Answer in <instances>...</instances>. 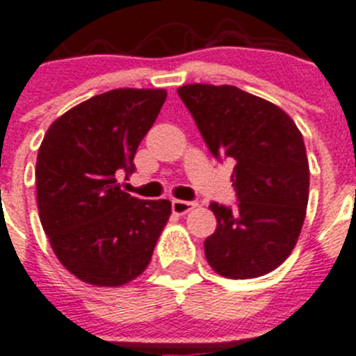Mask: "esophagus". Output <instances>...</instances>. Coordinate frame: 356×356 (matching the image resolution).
Returning <instances> with one entry per match:
<instances>
[{"mask_svg":"<svg viewBox=\"0 0 356 356\" xmlns=\"http://www.w3.org/2000/svg\"><path fill=\"white\" fill-rule=\"evenodd\" d=\"M195 206H197V204L190 200H177V198L172 200V211H174L175 214H186L188 211L193 209Z\"/></svg>","mask_w":356,"mask_h":356,"instance_id":"obj_1","label":"esophagus"}]
</instances>
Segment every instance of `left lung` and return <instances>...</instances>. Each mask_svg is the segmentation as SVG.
Wrapping results in <instances>:
<instances>
[{
    "instance_id": "8db88e82",
    "label": "left lung",
    "mask_w": 356,
    "mask_h": 356,
    "mask_svg": "<svg viewBox=\"0 0 356 356\" xmlns=\"http://www.w3.org/2000/svg\"><path fill=\"white\" fill-rule=\"evenodd\" d=\"M190 110L211 154L236 163V207L211 202L216 230L206 259L227 278L270 273L289 257L309 202V161L302 133L273 102L232 85H184Z\"/></svg>"
}]
</instances>
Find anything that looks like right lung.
<instances>
[{
    "label": "right lung",
    "mask_w": 356,
    "mask_h": 356,
    "mask_svg": "<svg viewBox=\"0 0 356 356\" xmlns=\"http://www.w3.org/2000/svg\"><path fill=\"white\" fill-rule=\"evenodd\" d=\"M166 92L117 88L94 95L47 129L37 156V204L58 261L79 280L118 287L149 266L168 222V200L120 190Z\"/></svg>",
    "instance_id": "add662e5"
}]
</instances>
